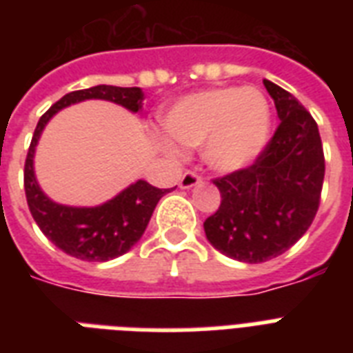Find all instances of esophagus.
I'll return each instance as SVG.
<instances>
[{
	"instance_id": "34e87169",
	"label": "esophagus",
	"mask_w": 353,
	"mask_h": 353,
	"mask_svg": "<svg viewBox=\"0 0 353 353\" xmlns=\"http://www.w3.org/2000/svg\"><path fill=\"white\" fill-rule=\"evenodd\" d=\"M199 183H201V176H199V174H196V172H192V170H187L181 176V179H179V187H181V188H192V187H196V185H199Z\"/></svg>"
}]
</instances>
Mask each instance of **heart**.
I'll list each match as a JSON object with an SVG mask.
<instances>
[{
    "label": "heart",
    "instance_id": "heart-1",
    "mask_svg": "<svg viewBox=\"0 0 353 353\" xmlns=\"http://www.w3.org/2000/svg\"><path fill=\"white\" fill-rule=\"evenodd\" d=\"M269 106L254 88H218L188 95L165 119L166 132L185 148H199L216 172L231 174L256 159L269 137ZM176 155V146L165 141Z\"/></svg>",
    "mask_w": 353,
    "mask_h": 353
}]
</instances>
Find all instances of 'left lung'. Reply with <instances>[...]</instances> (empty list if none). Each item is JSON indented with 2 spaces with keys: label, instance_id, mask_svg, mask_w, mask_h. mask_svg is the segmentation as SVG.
Listing matches in <instances>:
<instances>
[{
  "label": "left lung",
  "instance_id": "8db88e82",
  "mask_svg": "<svg viewBox=\"0 0 353 353\" xmlns=\"http://www.w3.org/2000/svg\"><path fill=\"white\" fill-rule=\"evenodd\" d=\"M280 124L252 165L214 179L221 205L203 223L225 256L268 262L310 229L321 203L324 152L315 119L280 85L263 80Z\"/></svg>",
  "mask_w": 353,
  "mask_h": 353
}]
</instances>
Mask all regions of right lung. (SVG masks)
<instances>
[{
    "label": "right lung",
    "instance_id": "right-lung-1",
    "mask_svg": "<svg viewBox=\"0 0 353 353\" xmlns=\"http://www.w3.org/2000/svg\"><path fill=\"white\" fill-rule=\"evenodd\" d=\"M88 99H102L121 104L130 112L137 113L143 108L144 93L141 88H117V85H95L90 90L71 91L52 104L36 124L25 159L23 185L27 205L40 231L62 249L65 254L85 262H106L132 249L143 236L154 214L155 205L170 188H155L139 179L119 196L99 207H68L54 203L41 192L36 181L34 150L49 119L62 108Z\"/></svg>",
    "mask_w": 353,
    "mask_h": 353
}]
</instances>
